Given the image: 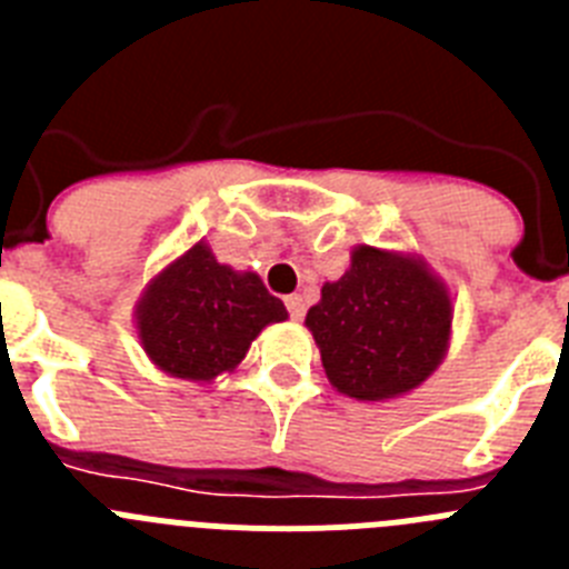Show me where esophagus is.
Wrapping results in <instances>:
<instances>
[{
	"instance_id": "obj_1",
	"label": "esophagus",
	"mask_w": 569,
	"mask_h": 569,
	"mask_svg": "<svg viewBox=\"0 0 569 569\" xmlns=\"http://www.w3.org/2000/svg\"><path fill=\"white\" fill-rule=\"evenodd\" d=\"M284 305H288V313H290V319H296L299 321L301 316H305V299H301L299 293H293V296H288V299H284Z\"/></svg>"
}]
</instances>
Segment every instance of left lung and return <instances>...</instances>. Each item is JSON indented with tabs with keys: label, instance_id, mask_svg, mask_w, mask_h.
<instances>
[{
	"label": "left lung",
	"instance_id": "1",
	"mask_svg": "<svg viewBox=\"0 0 569 569\" xmlns=\"http://www.w3.org/2000/svg\"><path fill=\"white\" fill-rule=\"evenodd\" d=\"M339 393L387 401L425 385L453 336V296L419 253L356 244L305 319Z\"/></svg>",
	"mask_w": 569,
	"mask_h": 569
}]
</instances>
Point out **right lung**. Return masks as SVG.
Segmentation results:
<instances>
[{
  "label": "right lung",
  "mask_w": 569,
  "mask_h": 569,
  "mask_svg": "<svg viewBox=\"0 0 569 569\" xmlns=\"http://www.w3.org/2000/svg\"><path fill=\"white\" fill-rule=\"evenodd\" d=\"M133 319L139 345L162 373L210 385L233 373L256 336L288 319V310L259 273L222 264L202 239L144 284Z\"/></svg>",
  "instance_id": "add662e5"
}]
</instances>
